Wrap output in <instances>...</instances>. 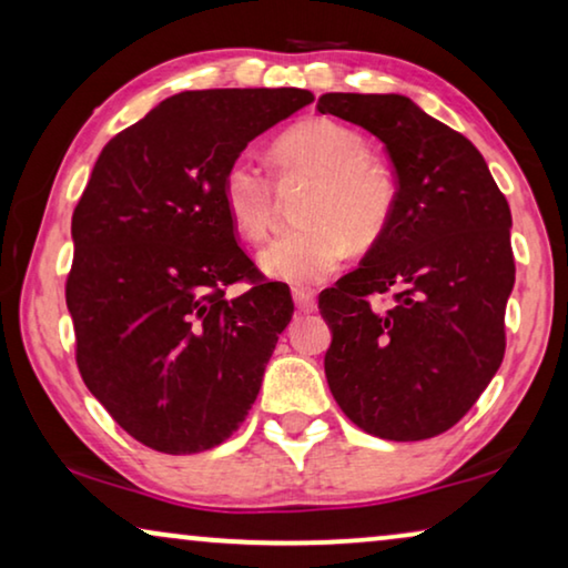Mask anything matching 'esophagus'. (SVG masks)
Masks as SVG:
<instances>
[{
  "mask_svg": "<svg viewBox=\"0 0 568 568\" xmlns=\"http://www.w3.org/2000/svg\"><path fill=\"white\" fill-rule=\"evenodd\" d=\"M292 297H294V305H297L300 313H313V310L317 307L315 292H310V290H294Z\"/></svg>",
  "mask_w": 568,
  "mask_h": 568,
  "instance_id": "34e87169",
  "label": "esophagus"
}]
</instances>
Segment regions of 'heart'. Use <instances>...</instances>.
Returning a JSON list of instances; mask_svg holds the SVG:
<instances>
[{
	"mask_svg": "<svg viewBox=\"0 0 568 568\" xmlns=\"http://www.w3.org/2000/svg\"><path fill=\"white\" fill-rule=\"evenodd\" d=\"M284 175L315 178L302 201L305 227L282 232L258 255L261 268L286 284H313L328 276L348 243L369 245L383 235L398 201V183L385 162L367 154V142L336 121L313 119L276 142ZM222 201L245 237L271 230L276 191L253 152L237 154L222 175Z\"/></svg>",
	"mask_w": 568,
	"mask_h": 568,
	"instance_id": "heart-1",
	"label": "heart"
}]
</instances>
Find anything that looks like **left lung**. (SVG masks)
<instances>
[{
    "label": "left lung",
    "instance_id": "left-lung-1",
    "mask_svg": "<svg viewBox=\"0 0 568 568\" xmlns=\"http://www.w3.org/2000/svg\"><path fill=\"white\" fill-rule=\"evenodd\" d=\"M317 111L367 129L398 181L395 212L359 268L321 294L325 377L367 434L418 442L468 414L504 359L515 286L507 199L463 134L406 95L325 92ZM395 291L390 311L368 305Z\"/></svg>",
    "mask_w": 568,
    "mask_h": 568
}]
</instances>
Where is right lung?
I'll list each match as a JSON object with an SVG mask.
<instances>
[{
  "mask_svg": "<svg viewBox=\"0 0 568 568\" xmlns=\"http://www.w3.org/2000/svg\"><path fill=\"white\" fill-rule=\"evenodd\" d=\"M313 100L297 88L178 92L92 168L67 278L77 367L121 429L158 453L222 445L258 398L294 305L237 245L222 175ZM240 277L254 286L227 301L223 286Z\"/></svg>",
  "mask_w": 568,
  "mask_h": 568,
  "instance_id": "obj_1",
  "label": "right lung"
}]
</instances>
